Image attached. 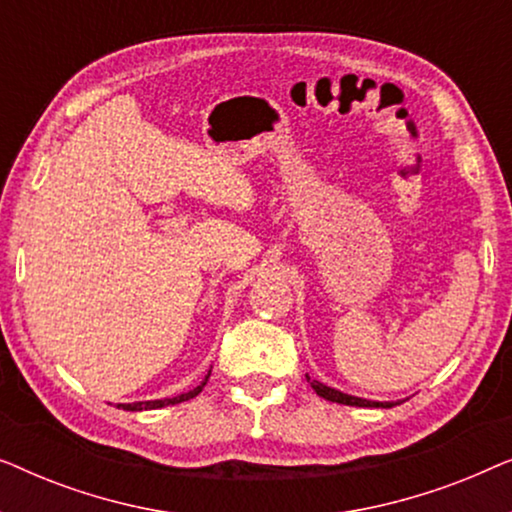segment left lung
Wrapping results in <instances>:
<instances>
[{
  "mask_svg": "<svg viewBox=\"0 0 512 512\" xmlns=\"http://www.w3.org/2000/svg\"><path fill=\"white\" fill-rule=\"evenodd\" d=\"M307 380H310V377H307ZM312 389L317 391L321 398H326V401L342 403V405H356V408H394V405H396V403H375V401H366V398H356V396L342 394V391L326 387V384H321L317 380H312Z\"/></svg>",
  "mask_w": 512,
  "mask_h": 512,
  "instance_id": "obj_1",
  "label": "left lung"
}]
</instances>
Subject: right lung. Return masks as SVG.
I'll return each instance as SVG.
<instances>
[{"instance_id":"right-lung-1","label":"right lung","mask_w":512,"mask_h":512,"mask_svg":"<svg viewBox=\"0 0 512 512\" xmlns=\"http://www.w3.org/2000/svg\"><path fill=\"white\" fill-rule=\"evenodd\" d=\"M209 375H212V370H209V373H207L205 382H202L200 387H195L193 391H188V394H181V396H174V398H165V401H144V403L118 405V408H123V410H130V412H135V410H153V408H165V405H177V403H184V401H188V398H193V396H198V394H200L202 387H205L207 380H209Z\"/></svg>"}]
</instances>
